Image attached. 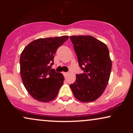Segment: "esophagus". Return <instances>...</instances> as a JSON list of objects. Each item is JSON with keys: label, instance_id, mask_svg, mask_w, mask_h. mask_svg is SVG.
Here are the masks:
<instances>
[{"label": "esophagus", "instance_id": "1", "mask_svg": "<svg viewBox=\"0 0 133 133\" xmlns=\"http://www.w3.org/2000/svg\"><path fill=\"white\" fill-rule=\"evenodd\" d=\"M63 74H64V77H66L69 74V73L68 72H63Z\"/></svg>", "mask_w": 133, "mask_h": 133}]
</instances>
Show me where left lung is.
<instances>
[{
	"mask_svg": "<svg viewBox=\"0 0 133 133\" xmlns=\"http://www.w3.org/2000/svg\"><path fill=\"white\" fill-rule=\"evenodd\" d=\"M82 74L70 85L74 97L84 103L94 101L106 89L112 68L108 47L91 36L70 37Z\"/></svg>",
	"mask_w": 133,
	"mask_h": 133,
	"instance_id": "8db88e82",
	"label": "left lung"
}]
</instances>
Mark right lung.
<instances>
[{"label":"right lung","mask_w":133,"mask_h":133,"mask_svg":"<svg viewBox=\"0 0 133 133\" xmlns=\"http://www.w3.org/2000/svg\"><path fill=\"white\" fill-rule=\"evenodd\" d=\"M68 38V36H63L36 39L29 44L21 53V78L27 92L35 99L47 103L57 96L64 77L51 66L57 49Z\"/></svg>","instance_id":"1"}]
</instances>
